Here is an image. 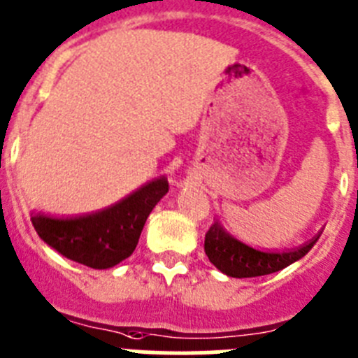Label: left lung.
Returning a JSON list of instances; mask_svg holds the SVG:
<instances>
[{"instance_id": "1", "label": "left lung", "mask_w": 358, "mask_h": 358, "mask_svg": "<svg viewBox=\"0 0 358 358\" xmlns=\"http://www.w3.org/2000/svg\"><path fill=\"white\" fill-rule=\"evenodd\" d=\"M320 236L321 234H317L306 245L293 248V250L268 252L248 247L247 243L229 234L218 222H215L206 232L204 250L209 261L229 277H261V275L275 273V271L289 266L294 261L303 257L316 245Z\"/></svg>"}]
</instances>
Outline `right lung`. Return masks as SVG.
Listing matches in <instances>:
<instances>
[{
  "label": "right lung",
  "instance_id": "add662e5",
  "mask_svg": "<svg viewBox=\"0 0 358 358\" xmlns=\"http://www.w3.org/2000/svg\"><path fill=\"white\" fill-rule=\"evenodd\" d=\"M166 192L169 181L159 177L103 211L74 218L31 213V224L41 239L67 259L106 270L133 254L147 216Z\"/></svg>",
  "mask_w": 358,
  "mask_h": 358
}]
</instances>
